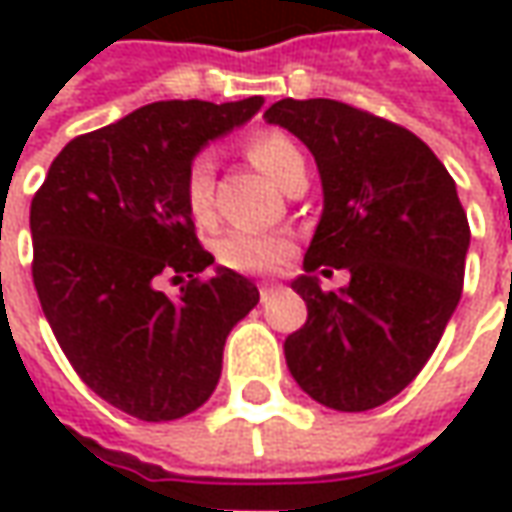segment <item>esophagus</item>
I'll return each mask as SVG.
<instances>
[{"instance_id":"1","label":"esophagus","mask_w":512,"mask_h":512,"mask_svg":"<svg viewBox=\"0 0 512 512\" xmlns=\"http://www.w3.org/2000/svg\"><path fill=\"white\" fill-rule=\"evenodd\" d=\"M273 293H279V285H273V282H265V285L259 287V299H262V302L273 299Z\"/></svg>"}]
</instances>
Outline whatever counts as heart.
Segmentation results:
<instances>
[{"mask_svg":"<svg viewBox=\"0 0 512 512\" xmlns=\"http://www.w3.org/2000/svg\"><path fill=\"white\" fill-rule=\"evenodd\" d=\"M250 159L265 170L270 179L285 187L293 173L305 170V156L299 145L279 133V130H259L247 142ZM182 199L187 213L196 225H210L216 219L213 205V156L196 153L185 170ZM219 265L247 276H265L285 265L293 256V239L287 233H267V230H227L213 245Z\"/></svg>","mask_w":512,"mask_h":512,"instance_id":"1","label":"heart"}]
</instances>
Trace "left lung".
I'll return each instance as SVG.
<instances>
[{
  "mask_svg": "<svg viewBox=\"0 0 512 512\" xmlns=\"http://www.w3.org/2000/svg\"><path fill=\"white\" fill-rule=\"evenodd\" d=\"M265 119L305 142L325 193L293 282L307 322L285 339L290 376L325 407L373 410L419 376L462 299L456 182L416 133L336 99H282ZM319 266H347L351 285L322 291Z\"/></svg>",
  "mask_w": 512,
  "mask_h": 512,
  "instance_id": "8db88e82",
  "label": "left lung"
}]
</instances>
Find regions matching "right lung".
Wrapping results in <instances>:
<instances>
[{
	"mask_svg": "<svg viewBox=\"0 0 512 512\" xmlns=\"http://www.w3.org/2000/svg\"><path fill=\"white\" fill-rule=\"evenodd\" d=\"M242 102L170 99L76 136L30 202L33 285L68 362L96 396L142 422L210 399L227 333L259 305L256 285L216 267L182 199L190 159L245 125ZM162 278L185 281L168 297Z\"/></svg>",
	"mask_w": 512,
	"mask_h": 512,
	"instance_id": "1",
	"label": "right lung"
}]
</instances>
